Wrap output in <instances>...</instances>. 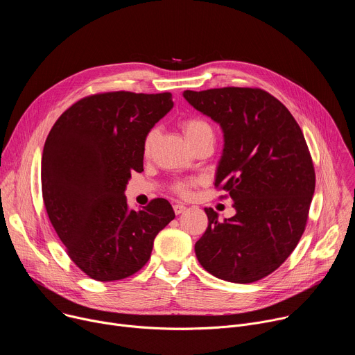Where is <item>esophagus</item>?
<instances>
[{"instance_id": "34e87169", "label": "esophagus", "mask_w": 355, "mask_h": 355, "mask_svg": "<svg viewBox=\"0 0 355 355\" xmlns=\"http://www.w3.org/2000/svg\"><path fill=\"white\" fill-rule=\"evenodd\" d=\"M173 208H174V212H175V215H181V214H182V212L187 209V208H185L182 204H175Z\"/></svg>"}]
</instances>
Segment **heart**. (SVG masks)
Instances as JSON below:
<instances>
[{
  "label": "heart",
  "instance_id": "obj_1",
  "mask_svg": "<svg viewBox=\"0 0 355 355\" xmlns=\"http://www.w3.org/2000/svg\"><path fill=\"white\" fill-rule=\"evenodd\" d=\"M182 130H184V135L187 139H192L200 133H205V132H212L211 130V126L200 121V119H187L182 122ZM157 129H151L146 137H144V143H143V150L144 153H148V151L151 150V147H153L155 141H156V137H157ZM189 182H178L175 184L174 189L181 193V195H187L189 192Z\"/></svg>",
  "mask_w": 355,
  "mask_h": 355
}]
</instances>
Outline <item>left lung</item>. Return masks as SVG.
Segmentation results:
<instances>
[{
    "instance_id": "1",
    "label": "left lung",
    "mask_w": 355,
    "mask_h": 355,
    "mask_svg": "<svg viewBox=\"0 0 355 355\" xmlns=\"http://www.w3.org/2000/svg\"><path fill=\"white\" fill-rule=\"evenodd\" d=\"M188 104L219 123L223 151L215 187L236 215L208 227L196 243L199 264L219 279L256 282L274 272L305 230L315 168L303 133L284 104L260 88L184 91Z\"/></svg>"
}]
</instances>
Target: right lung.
Returning <instances> with one entry per match:
<instances>
[{
  "label": "right lung",
  "mask_w": 355,
  "mask_h": 355,
  "mask_svg": "<svg viewBox=\"0 0 355 355\" xmlns=\"http://www.w3.org/2000/svg\"><path fill=\"white\" fill-rule=\"evenodd\" d=\"M174 107L170 92L96 94L56 121L42 156L44 207L69 257L89 278L118 281L150 259L175 214L163 198L129 209L130 173L143 171L146 135Z\"/></svg>",
  "instance_id": "add662e5"
}]
</instances>
